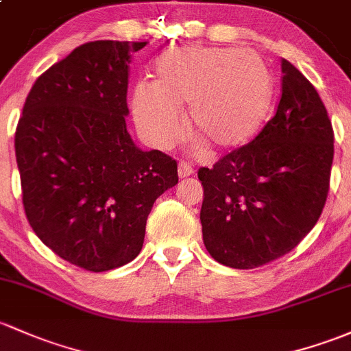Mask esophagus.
Segmentation results:
<instances>
[{
	"label": "esophagus",
	"instance_id": "34e87169",
	"mask_svg": "<svg viewBox=\"0 0 351 351\" xmlns=\"http://www.w3.org/2000/svg\"><path fill=\"white\" fill-rule=\"evenodd\" d=\"M192 174H194V169H192L187 162H179V177L180 179H186V177H191Z\"/></svg>",
	"mask_w": 351,
	"mask_h": 351
}]
</instances>
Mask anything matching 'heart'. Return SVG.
Here are the masks:
<instances>
[{
  "instance_id": "1",
  "label": "heart",
  "mask_w": 351,
  "mask_h": 351,
  "mask_svg": "<svg viewBox=\"0 0 351 351\" xmlns=\"http://www.w3.org/2000/svg\"><path fill=\"white\" fill-rule=\"evenodd\" d=\"M154 75V84L135 85L132 112L145 141L159 149L179 141L184 107L191 134L216 152L247 145L269 117L273 75L251 50L174 48L156 60Z\"/></svg>"
}]
</instances>
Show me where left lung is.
Returning a JSON list of instances; mask_svg holds the SVG:
<instances>
[{
	"mask_svg": "<svg viewBox=\"0 0 351 351\" xmlns=\"http://www.w3.org/2000/svg\"><path fill=\"white\" fill-rule=\"evenodd\" d=\"M276 114L254 141L201 167L206 250L221 265L259 267L288 254L315 228L330 191L333 127L318 92L281 60Z\"/></svg>",
	"mask_w": 351,
	"mask_h": 351,
	"instance_id": "8db88e82",
	"label": "left lung"
}]
</instances>
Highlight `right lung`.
<instances>
[{
	"label": "right lung",
	"instance_id": "1",
	"mask_svg": "<svg viewBox=\"0 0 351 351\" xmlns=\"http://www.w3.org/2000/svg\"><path fill=\"white\" fill-rule=\"evenodd\" d=\"M147 41L80 45L36 78L14 134L26 219L45 246L101 273L138 256L177 162L144 152L125 125L129 63Z\"/></svg>",
	"mask_w": 351,
	"mask_h": 351
}]
</instances>
